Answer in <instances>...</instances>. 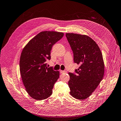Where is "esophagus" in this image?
Segmentation results:
<instances>
[{
  "label": "esophagus",
  "mask_w": 121,
  "mask_h": 121,
  "mask_svg": "<svg viewBox=\"0 0 121 121\" xmlns=\"http://www.w3.org/2000/svg\"><path fill=\"white\" fill-rule=\"evenodd\" d=\"M60 73H66L67 72L66 71H65V70H60Z\"/></svg>",
  "instance_id": "obj_1"
}]
</instances>
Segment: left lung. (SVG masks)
I'll list each match as a JSON object with an SVG mask.
<instances>
[{
    "label": "left lung",
    "mask_w": 121,
    "mask_h": 121,
    "mask_svg": "<svg viewBox=\"0 0 121 121\" xmlns=\"http://www.w3.org/2000/svg\"><path fill=\"white\" fill-rule=\"evenodd\" d=\"M66 36L73 51L74 62L80 64L77 74L68 73L70 95L84 100L89 97L103 79L104 64L101 52L90 37L80 34L66 33Z\"/></svg>",
    "instance_id": "obj_1"
}]
</instances>
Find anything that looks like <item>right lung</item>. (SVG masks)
Here are the masks:
<instances>
[{
  "label": "right lung",
  "mask_w": 121,
  "mask_h": 121,
  "mask_svg": "<svg viewBox=\"0 0 121 121\" xmlns=\"http://www.w3.org/2000/svg\"><path fill=\"white\" fill-rule=\"evenodd\" d=\"M64 35L63 32L45 31L34 36L24 47L20 59V71L26 92L32 98L41 100L52 94L59 71L46 66L53 46Z\"/></svg>",
  "instance_id": "right-lung-1"
}]
</instances>
